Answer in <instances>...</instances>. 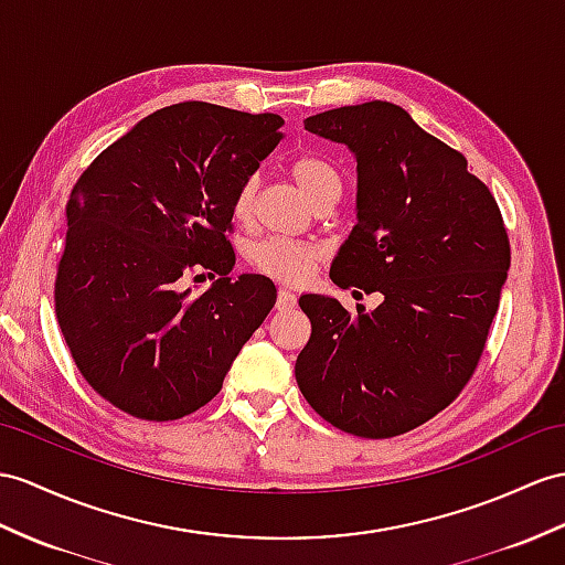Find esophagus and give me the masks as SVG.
<instances>
[{
  "instance_id": "obj_1",
  "label": "esophagus",
  "mask_w": 565,
  "mask_h": 565,
  "mask_svg": "<svg viewBox=\"0 0 565 565\" xmlns=\"http://www.w3.org/2000/svg\"><path fill=\"white\" fill-rule=\"evenodd\" d=\"M295 305H297V295L290 290V287H280L278 309H292Z\"/></svg>"
}]
</instances>
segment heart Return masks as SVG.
<instances>
[{"label": "heart", "instance_id": "b5f03b06", "mask_svg": "<svg viewBox=\"0 0 565 565\" xmlns=\"http://www.w3.org/2000/svg\"><path fill=\"white\" fill-rule=\"evenodd\" d=\"M290 174L297 182V186L301 189V194H305L311 203H319L323 199L338 201L340 191H342V179H340L338 170L319 156L295 158L290 164ZM256 189H258V177H249L237 189L232 211H235V215L239 220H246L254 213ZM319 256H321V249L316 244L282 239V237L264 239L252 249L254 266L273 275V278L285 280V282L305 280Z\"/></svg>", "mask_w": 565, "mask_h": 565}]
</instances>
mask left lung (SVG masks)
Here are the masks:
<instances>
[{
  "label": "left lung",
  "instance_id": "1",
  "mask_svg": "<svg viewBox=\"0 0 565 565\" xmlns=\"http://www.w3.org/2000/svg\"><path fill=\"white\" fill-rule=\"evenodd\" d=\"M305 129L356 160V223L330 280L379 292L381 305L350 313L335 297L301 295L311 338L297 356V386L340 431L391 438L438 415L470 381L511 246L487 184L403 107L328 109Z\"/></svg>",
  "mask_w": 565,
  "mask_h": 565
}]
</instances>
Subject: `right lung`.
<instances>
[{
	"mask_svg": "<svg viewBox=\"0 0 565 565\" xmlns=\"http://www.w3.org/2000/svg\"><path fill=\"white\" fill-rule=\"evenodd\" d=\"M280 127L278 115L170 105L74 184L54 309L81 374L127 415L170 422L211 403L270 313V278H230L227 232L237 189L280 143ZM191 269L221 278L194 296L183 287Z\"/></svg>",
	"mask_w": 565,
	"mask_h": 565,
	"instance_id": "right-lung-1",
	"label": "right lung"
}]
</instances>
